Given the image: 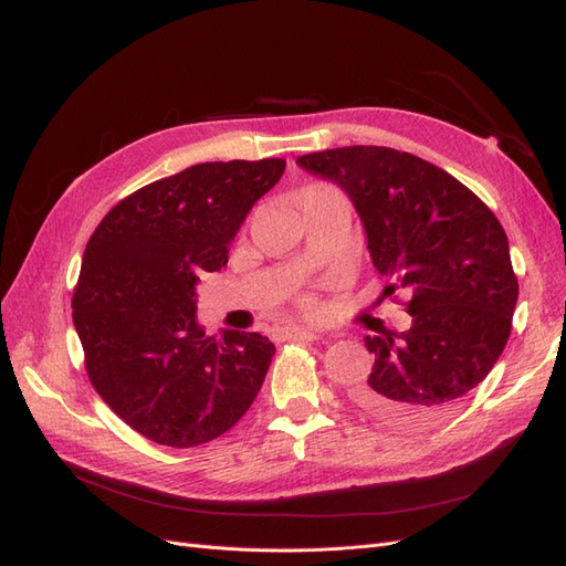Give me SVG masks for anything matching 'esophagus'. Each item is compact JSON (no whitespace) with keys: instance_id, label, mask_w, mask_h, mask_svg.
Listing matches in <instances>:
<instances>
[{"instance_id":"34e87169","label":"esophagus","mask_w":566,"mask_h":566,"mask_svg":"<svg viewBox=\"0 0 566 566\" xmlns=\"http://www.w3.org/2000/svg\"><path fill=\"white\" fill-rule=\"evenodd\" d=\"M285 337L287 339H310V342H314V339H321L323 335L321 333H316V331H306V328H287L285 331Z\"/></svg>"}]
</instances>
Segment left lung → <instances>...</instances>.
<instances>
[{"label":"left lung","mask_w":566,"mask_h":566,"mask_svg":"<svg viewBox=\"0 0 566 566\" xmlns=\"http://www.w3.org/2000/svg\"><path fill=\"white\" fill-rule=\"evenodd\" d=\"M297 165L352 200L373 266L408 297L410 328L366 335L375 364L354 385L370 416L399 427L432 424L499 361L520 285L501 221L468 186L410 153L347 146Z\"/></svg>","instance_id":"8db88e82"}]
</instances>
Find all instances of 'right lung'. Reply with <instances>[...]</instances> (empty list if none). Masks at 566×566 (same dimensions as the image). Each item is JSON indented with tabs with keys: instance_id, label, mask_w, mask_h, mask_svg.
<instances>
[{
	"instance_id": "1",
	"label": "right lung",
	"mask_w": 566,
	"mask_h": 566,
	"mask_svg": "<svg viewBox=\"0 0 566 566\" xmlns=\"http://www.w3.org/2000/svg\"><path fill=\"white\" fill-rule=\"evenodd\" d=\"M285 160L202 163L119 200L92 233L73 295V323L94 389L132 430L191 449L229 432L262 389L273 342L205 335L202 271L229 262L252 205Z\"/></svg>"
}]
</instances>
